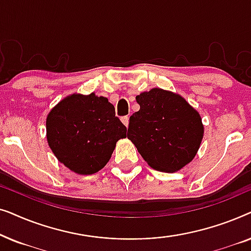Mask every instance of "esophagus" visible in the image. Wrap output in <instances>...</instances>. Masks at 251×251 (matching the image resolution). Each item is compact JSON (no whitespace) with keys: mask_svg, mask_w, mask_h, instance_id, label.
Listing matches in <instances>:
<instances>
[{"mask_svg":"<svg viewBox=\"0 0 251 251\" xmlns=\"http://www.w3.org/2000/svg\"><path fill=\"white\" fill-rule=\"evenodd\" d=\"M121 121H122L123 125H125L126 128H128V126H129V118H128V116H123V118H121Z\"/></svg>","mask_w":251,"mask_h":251,"instance_id":"obj_1","label":"esophagus"}]
</instances>
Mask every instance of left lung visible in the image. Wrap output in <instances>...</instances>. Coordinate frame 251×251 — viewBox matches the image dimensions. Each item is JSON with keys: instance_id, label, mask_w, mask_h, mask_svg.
Here are the masks:
<instances>
[{"instance_id": "left-lung-1", "label": "left lung", "mask_w": 251, "mask_h": 251, "mask_svg": "<svg viewBox=\"0 0 251 251\" xmlns=\"http://www.w3.org/2000/svg\"><path fill=\"white\" fill-rule=\"evenodd\" d=\"M128 139L153 169L175 173L197 155L203 138L201 115L176 92L153 88L136 97Z\"/></svg>"}]
</instances>
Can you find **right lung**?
Masks as SVG:
<instances>
[{
  "label": "right lung",
  "mask_w": 251,
  "mask_h": 251,
  "mask_svg": "<svg viewBox=\"0 0 251 251\" xmlns=\"http://www.w3.org/2000/svg\"><path fill=\"white\" fill-rule=\"evenodd\" d=\"M47 140L54 156L78 175L101 170L111 159L116 142L126 137V128L107 98L72 94L47 116Z\"/></svg>",
  "instance_id": "1"
}]
</instances>
